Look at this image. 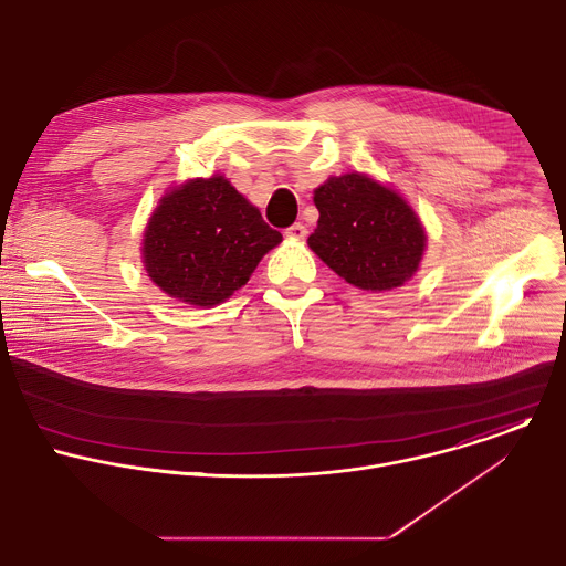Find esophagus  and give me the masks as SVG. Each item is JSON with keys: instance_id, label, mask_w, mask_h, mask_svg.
Masks as SVG:
<instances>
[{"instance_id": "obj_1", "label": "esophagus", "mask_w": 566, "mask_h": 566, "mask_svg": "<svg viewBox=\"0 0 566 566\" xmlns=\"http://www.w3.org/2000/svg\"><path fill=\"white\" fill-rule=\"evenodd\" d=\"M306 226L304 223H293L291 228H286V234L291 237V239H304L306 237Z\"/></svg>"}]
</instances>
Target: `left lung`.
<instances>
[{
  "mask_svg": "<svg viewBox=\"0 0 566 566\" xmlns=\"http://www.w3.org/2000/svg\"><path fill=\"white\" fill-rule=\"evenodd\" d=\"M319 212L311 251L345 282L380 293L419 271L426 230L410 203L367 175L332 177L313 195Z\"/></svg>",
  "mask_w": 566,
  "mask_h": 566,
  "instance_id": "obj_1",
  "label": "left lung"
}]
</instances>
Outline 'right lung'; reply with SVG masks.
Here are the masks:
<instances>
[{"mask_svg": "<svg viewBox=\"0 0 566 566\" xmlns=\"http://www.w3.org/2000/svg\"><path fill=\"white\" fill-rule=\"evenodd\" d=\"M282 234L228 179H192L168 192L143 237L151 282L181 302L214 306L244 286Z\"/></svg>", "mask_w": 566, "mask_h": 566, "instance_id": "obj_1", "label": "right lung"}]
</instances>
